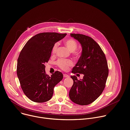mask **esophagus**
I'll return each mask as SVG.
<instances>
[{
  "label": "esophagus",
  "instance_id": "obj_1",
  "mask_svg": "<svg viewBox=\"0 0 130 130\" xmlns=\"http://www.w3.org/2000/svg\"><path fill=\"white\" fill-rule=\"evenodd\" d=\"M63 77H65V78H66V77H69V75H68V74H63Z\"/></svg>",
  "mask_w": 130,
  "mask_h": 130
}]
</instances>
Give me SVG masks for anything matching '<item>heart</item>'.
Segmentation results:
<instances>
[{"instance_id": "b5f03b06", "label": "heart", "mask_w": 130, "mask_h": 130, "mask_svg": "<svg viewBox=\"0 0 130 130\" xmlns=\"http://www.w3.org/2000/svg\"><path fill=\"white\" fill-rule=\"evenodd\" d=\"M64 44L70 52H72L73 55L76 57H78L80 55V52L76 50L77 48V43L74 39H69L64 41ZM59 43H55L53 46L52 48V53L53 54H55L56 53L58 47ZM57 65L63 70H67L69 69V67L72 64V62L70 60H67L64 59H59L57 62Z\"/></svg>"}]
</instances>
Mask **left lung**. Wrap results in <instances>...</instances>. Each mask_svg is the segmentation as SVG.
<instances>
[{
    "mask_svg": "<svg viewBox=\"0 0 130 130\" xmlns=\"http://www.w3.org/2000/svg\"><path fill=\"white\" fill-rule=\"evenodd\" d=\"M82 46V54L72 72L84 74L78 80L75 75L71 77L73 85L69 92L72 101L80 105H88L102 93L108 75L107 62L104 53L91 38L82 34H71Z\"/></svg>",
    "mask_w": 130,
    "mask_h": 130,
    "instance_id": "1",
    "label": "left lung"
}]
</instances>
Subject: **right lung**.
Returning a JSON list of instances; mask_svg holds the SVG:
<instances>
[{
    "mask_svg": "<svg viewBox=\"0 0 130 130\" xmlns=\"http://www.w3.org/2000/svg\"><path fill=\"white\" fill-rule=\"evenodd\" d=\"M66 35L40 33L29 40L22 50L18 59L17 75L24 94L32 101H48L53 96L54 87L62 79L63 74L59 71L51 76L47 75L44 63L50 58L54 44Z\"/></svg>",
    "mask_w": 130,
    "mask_h": 130,
    "instance_id": "right-lung-1",
    "label": "right lung"
}]
</instances>
